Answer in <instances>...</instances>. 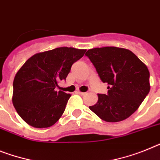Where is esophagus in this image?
Segmentation results:
<instances>
[{
  "label": "esophagus",
  "instance_id": "esophagus-1",
  "mask_svg": "<svg viewBox=\"0 0 160 160\" xmlns=\"http://www.w3.org/2000/svg\"><path fill=\"white\" fill-rule=\"evenodd\" d=\"M78 93L79 94V95H87V92H82V91H78Z\"/></svg>",
  "mask_w": 160,
  "mask_h": 160
}]
</instances>
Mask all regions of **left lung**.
I'll return each instance as SVG.
<instances>
[{
    "label": "left lung",
    "mask_w": 160,
    "mask_h": 160,
    "mask_svg": "<svg viewBox=\"0 0 160 160\" xmlns=\"http://www.w3.org/2000/svg\"><path fill=\"white\" fill-rule=\"evenodd\" d=\"M92 62L108 94H98V102L89 108L108 122L130 117L150 91V72L134 53L117 47L95 48L85 54Z\"/></svg>",
    "instance_id": "1"
}]
</instances>
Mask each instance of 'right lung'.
<instances>
[{"instance_id": "obj_1", "label": "right lung", "mask_w": 160, "mask_h": 160, "mask_svg": "<svg viewBox=\"0 0 160 160\" xmlns=\"http://www.w3.org/2000/svg\"><path fill=\"white\" fill-rule=\"evenodd\" d=\"M86 49L61 47L36 53L26 61L13 79L12 101L23 121L35 128L53 125L63 114L70 94L55 91L65 80Z\"/></svg>"}]
</instances>
